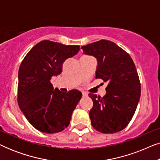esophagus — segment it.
I'll return each mask as SVG.
<instances>
[{"label": "esophagus", "mask_w": 160, "mask_h": 160, "mask_svg": "<svg viewBox=\"0 0 160 160\" xmlns=\"http://www.w3.org/2000/svg\"><path fill=\"white\" fill-rule=\"evenodd\" d=\"M82 95H83V97H87V94L86 92H82Z\"/></svg>", "instance_id": "34e87169"}]
</instances>
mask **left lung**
<instances>
[{
    "mask_svg": "<svg viewBox=\"0 0 160 160\" xmlns=\"http://www.w3.org/2000/svg\"><path fill=\"white\" fill-rule=\"evenodd\" d=\"M84 54L97 59L96 78L108 82L101 98L89 93L93 107L91 124L102 133H115L126 128L136 110L141 97V83L130 54L112 41L100 40L81 47Z\"/></svg>",
    "mask_w": 160,
    "mask_h": 160,
    "instance_id": "8db88e82",
    "label": "left lung"
}]
</instances>
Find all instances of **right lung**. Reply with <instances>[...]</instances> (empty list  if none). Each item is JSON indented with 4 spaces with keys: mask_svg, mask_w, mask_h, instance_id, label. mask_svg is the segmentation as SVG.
Instances as JSON below:
<instances>
[{
    "mask_svg": "<svg viewBox=\"0 0 160 160\" xmlns=\"http://www.w3.org/2000/svg\"><path fill=\"white\" fill-rule=\"evenodd\" d=\"M79 47L42 41L30 50L21 63L17 101L26 119L41 132L56 133L66 128L82 98L78 90L62 92L54 89L50 82L52 76L61 73L63 62L76 55Z\"/></svg>",
    "mask_w": 160,
    "mask_h": 160,
    "instance_id": "add662e5",
    "label": "right lung"
}]
</instances>
